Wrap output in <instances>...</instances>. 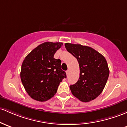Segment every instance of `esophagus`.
<instances>
[{"mask_svg": "<svg viewBox=\"0 0 127 127\" xmlns=\"http://www.w3.org/2000/svg\"><path fill=\"white\" fill-rule=\"evenodd\" d=\"M69 70H67L66 71V74H67V75H69Z\"/></svg>", "mask_w": 127, "mask_h": 127, "instance_id": "esophagus-1", "label": "esophagus"}]
</instances>
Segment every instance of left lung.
Masks as SVG:
<instances>
[{
  "label": "left lung",
  "mask_w": 127,
  "mask_h": 127,
  "mask_svg": "<svg viewBox=\"0 0 127 127\" xmlns=\"http://www.w3.org/2000/svg\"><path fill=\"white\" fill-rule=\"evenodd\" d=\"M67 51L77 59L79 78L70 85L72 95L83 102H89L104 90L109 76L107 62L102 54L90 47L66 43Z\"/></svg>",
  "instance_id": "left-lung-1"
}]
</instances>
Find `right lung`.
<instances>
[{
    "instance_id": "1",
    "label": "right lung",
    "mask_w": 127,
    "mask_h": 127,
    "mask_svg": "<svg viewBox=\"0 0 127 127\" xmlns=\"http://www.w3.org/2000/svg\"><path fill=\"white\" fill-rule=\"evenodd\" d=\"M63 45L60 42H45L38 45L25 57L20 78L28 94L38 101H46L57 93L60 83L66 78L61 69V61L54 58Z\"/></svg>"
}]
</instances>
